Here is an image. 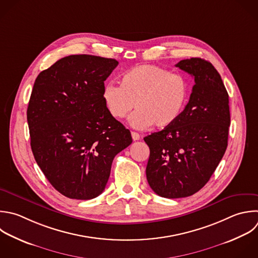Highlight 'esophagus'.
<instances>
[{
	"label": "esophagus",
	"mask_w": 258,
	"mask_h": 258,
	"mask_svg": "<svg viewBox=\"0 0 258 258\" xmlns=\"http://www.w3.org/2000/svg\"><path fill=\"white\" fill-rule=\"evenodd\" d=\"M131 136H132V139H133L134 141L140 139V135H139L137 132H131Z\"/></svg>",
	"instance_id": "obj_1"
}]
</instances>
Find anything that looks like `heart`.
Returning a JSON list of instances; mask_svg holds the SVG:
<instances>
[{
    "label": "heart",
    "instance_id": "1",
    "mask_svg": "<svg viewBox=\"0 0 258 258\" xmlns=\"http://www.w3.org/2000/svg\"><path fill=\"white\" fill-rule=\"evenodd\" d=\"M189 84L185 77L167 70L142 64L127 71L121 85L107 82L102 97L105 106L116 119L130 117L134 128L144 129L152 124L164 128L174 123L181 115L188 99Z\"/></svg>",
    "mask_w": 258,
    "mask_h": 258
}]
</instances>
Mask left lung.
I'll return each instance as SVG.
<instances>
[{
  "label": "left lung",
  "mask_w": 258,
  "mask_h": 258,
  "mask_svg": "<svg viewBox=\"0 0 258 258\" xmlns=\"http://www.w3.org/2000/svg\"><path fill=\"white\" fill-rule=\"evenodd\" d=\"M175 67L195 79L188 103L174 123L144 137L150 149L147 181L168 199L191 196L209 181L226 151L230 126L229 96L213 64L192 57Z\"/></svg>",
  "instance_id": "obj_1"
}]
</instances>
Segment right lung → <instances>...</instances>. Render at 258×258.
<instances>
[{"label": "right lung", "mask_w": 258, "mask_h": 258, "mask_svg": "<svg viewBox=\"0 0 258 258\" xmlns=\"http://www.w3.org/2000/svg\"><path fill=\"white\" fill-rule=\"evenodd\" d=\"M118 63L70 55L35 80L27 109L31 149L52 186L70 199L101 195L114 157L132 143L130 131L110 115L102 97Z\"/></svg>", "instance_id": "1"}]
</instances>
